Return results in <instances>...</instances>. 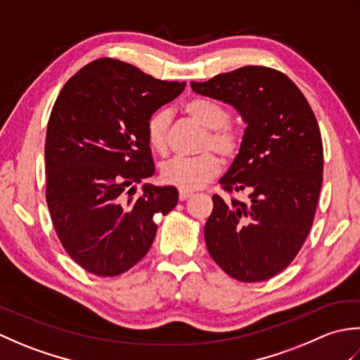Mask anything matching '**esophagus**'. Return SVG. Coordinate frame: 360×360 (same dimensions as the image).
<instances>
[{"instance_id":"34e87169","label":"esophagus","mask_w":360,"mask_h":360,"mask_svg":"<svg viewBox=\"0 0 360 360\" xmlns=\"http://www.w3.org/2000/svg\"><path fill=\"white\" fill-rule=\"evenodd\" d=\"M193 193L192 192H188V190H179V201H186V200H188L190 196H192Z\"/></svg>"}]
</instances>
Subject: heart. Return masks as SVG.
<instances>
[{"mask_svg": "<svg viewBox=\"0 0 360 360\" xmlns=\"http://www.w3.org/2000/svg\"><path fill=\"white\" fill-rule=\"evenodd\" d=\"M184 110L195 122L207 129L202 150H213L224 159H233L243 145V131L229 122V111L209 98H192ZM168 124L170 114L164 110L153 112L145 125L147 142L153 151L164 155L168 148ZM213 151L195 158H173L164 164L160 176L165 184L182 190H196L207 184L221 172V160Z\"/></svg>", "mask_w": 360, "mask_h": 360, "instance_id": "b5f03b06", "label": "heart"}]
</instances>
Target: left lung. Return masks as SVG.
Instances as JSON below:
<instances>
[{
    "mask_svg": "<svg viewBox=\"0 0 360 360\" xmlns=\"http://www.w3.org/2000/svg\"><path fill=\"white\" fill-rule=\"evenodd\" d=\"M196 94L235 106L246 122L243 145L219 179L204 227L205 246L232 278H272L300 252L314 221L323 181V143L307 98L288 75L266 66H243L207 82Z\"/></svg>",
    "mask_w": 360,
    "mask_h": 360,
    "instance_id": "1",
    "label": "left lung"
}]
</instances>
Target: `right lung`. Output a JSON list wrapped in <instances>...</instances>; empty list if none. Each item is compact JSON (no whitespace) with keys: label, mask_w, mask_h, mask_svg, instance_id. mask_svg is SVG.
<instances>
[{"label":"right lung","mask_w":360,"mask_h":360,"mask_svg":"<svg viewBox=\"0 0 360 360\" xmlns=\"http://www.w3.org/2000/svg\"><path fill=\"white\" fill-rule=\"evenodd\" d=\"M186 88L116 58H97L60 91L44 143L46 202L65 250L83 269L116 277L147 255L174 187H134L155 173L147 120ZM129 196L127 197L126 195Z\"/></svg>","instance_id":"right-lung-1"}]
</instances>
